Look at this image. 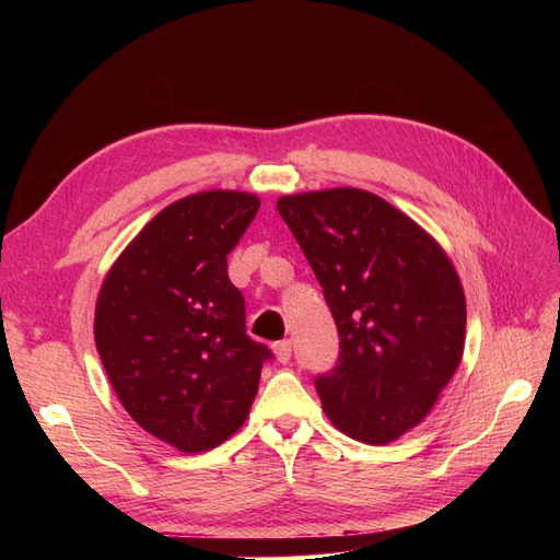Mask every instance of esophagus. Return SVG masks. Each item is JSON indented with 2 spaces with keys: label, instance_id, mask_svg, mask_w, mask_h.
<instances>
[{
  "label": "esophagus",
  "instance_id": "esophagus-1",
  "mask_svg": "<svg viewBox=\"0 0 560 560\" xmlns=\"http://www.w3.org/2000/svg\"><path fill=\"white\" fill-rule=\"evenodd\" d=\"M273 352H276L278 362L287 364V362H290V358H292V341H278V343L273 346Z\"/></svg>",
  "mask_w": 560,
  "mask_h": 560
}]
</instances>
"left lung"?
Returning <instances> with one entry per match:
<instances>
[{"instance_id": "left-lung-1", "label": "left lung", "mask_w": 560, "mask_h": 560, "mask_svg": "<svg viewBox=\"0 0 560 560\" xmlns=\"http://www.w3.org/2000/svg\"><path fill=\"white\" fill-rule=\"evenodd\" d=\"M278 212L341 338L336 366L315 378L322 409L358 442H395L432 411L463 360L460 278L442 245L376 194L282 196Z\"/></svg>"}]
</instances>
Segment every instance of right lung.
Wrapping results in <instances>:
<instances>
[{"label": "right lung", "instance_id": "1", "mask_svg": "<svg viewBox=\"0 0 560 560\" xmlns=\"http://www.w3.org/2000/svg\"><path fill=\"white\" fill-rule=\"evenodd\" d=\"M245 191H202L161 210L114 261L95 303V346L142 430L182 453L243 428L261 366L226 257L259 210Z\"/></svg>", "mask_w": 560, "mask_h": 560}]
</instances>
